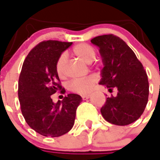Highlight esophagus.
Wrapping results in <instances>:
<instances>
[{"label": "esophagus", "instance_id": "esophagus-1", "mask_svg": "<svg viewBox=\"0 0 160 160\" xmlns=\"http://www.w3.org/2000/svg\"><path fill=\"white\" fill-rule=\"evenodd\" d=\"M81 98L83 100H86V99H88L90 98V95L89 94H86V95H82L81 96Z\"/></svg>", "mask_w": 160, "mask_h": 160}]
</instances>
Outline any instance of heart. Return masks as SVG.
Returning a JSON list of instances; mask_svg holds the SVG:
<instances>
[{
  "instance_id": "heart-1",
  "label": "heart",
  "mask_w": 160,
  "mask_h": 160,
  "mask_svg": "<svg viewBox=\"0 0 160 160\" xmlns=\"http://www.w3.org/2000/svg\"><path fill=\"white\" fill-rule=\"evenodd\" d=\"M72 52L74 56L82 59L87 63L92 62L97 58V52L95 48L86 43H80L74 46L72 49ZM66 64V56L65 54H61L57 60L55 69L59 77L64 75V68ZM97 82L95 77L89 76L83 79L74 80L68 83V88L69 91L79 94H86L92 91V87Z\"/></svg>"
}]
</instances>
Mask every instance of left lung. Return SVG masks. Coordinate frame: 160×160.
I'll list each match as a JSON object with an SVG mask.
<instances>
[{
    "label": "left lung",
    "instance_id": "8db88e82",
    "mask_svg": "<svg viewBox=\"0 0 160 160\" xmlns=\"http://www.w3.org/2000/svg\"><path fill=\"white\" fill-rule=\"evenodd\" d=\"M91 41L99 47L102 57L104 67L100 84L109 92L118 90L116 97L112 95L106 99L102 115L113 125H130L140 118L148 101L146 71L134 52L116 35H99Z\"/></svg>",
    "mask_w": 160,
    "mask_h": 160
}]
</instances>
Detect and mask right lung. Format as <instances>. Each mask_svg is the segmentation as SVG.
I'll list each match as a JSON object with an SVG mask.
<instances>
[{
	"label": "right lung",
	"instance_id": "add662e5",
	"mask_svg": "<svg viewBox=\"0 0 160 160\" xmlns=\"http://www.w3.org/2000/svg\"><path fill=\"white\" fill-rule=\"evenodd\" d=\"M72 42L44 41L36 45L24 59L18 80L20 108L26 123L45 137L66 134L74 124L81 97L68 94L53 103L51 95L64 93L55 69L58 57Z\"/></svg>",
	"mask_w": 160,
	"mask_h": 160
}]
</instances>
